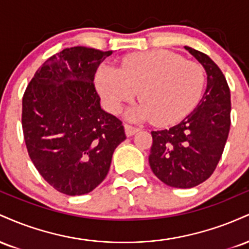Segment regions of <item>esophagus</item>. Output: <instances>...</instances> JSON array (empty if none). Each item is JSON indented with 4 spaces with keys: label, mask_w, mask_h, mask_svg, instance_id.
Masks as SVG:
<instances>
[{
    "label": "esophagus",
    "mask_w": 249,
    "mask_h": 249,
    "mask_svg": "<svg viewBox=\"0 0 249 249\" xmlns=\"http://www.w3.org/2000/svg\"><path fill=\"white\" fill-rule=\"evenodd\" d=\"M124 128H125V133H126L127 137H132L133 134H136L139 131L138 127L131 126V125H128V124H125Z\"/></svg>",
    "instance_id": "1"
}]
</instances>
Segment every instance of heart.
Wrapping results in <instances>:
<instances>
[{
	"label": "heart",
	"mask_w": 249,
	"mask_h": 249,
	"mask_svg": "<svg viewBox=\"0 0 249 249\" xmlns=\"http://www.w3.org/2000/svg\"><path fill=\"white\" fill-rule=\"evenodd\" d=\"M96 88L105 107L118 113L139 90L141 103L127 112L131 121H148L159 126L185 118L201 97L204 69L168 50L132 53L121 67L102 65L96 73Z\"/></svg>",
	"instance_id": "heart-1"
}]
</instances>
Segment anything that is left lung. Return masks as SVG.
Masks as SVG:
<instances>
[{
	"label": "left lung",
	"mask_w": 249,
	"mask_h": 249,
	"mask_svg": "<svg viewBox=\"0 0 249 249\" xmlns=\"http://www.w3.org/2000/svg\"><path fill=\"white\" fill-rule=\"evenodd\" d=\"M207 73V87L186 118L168 130L152 131L148 162L164 184L191 188L212 176L231 127V91L224 73L204 53L185 47Z\"/></svg>",
	"instance_id": "1"
}]
</instances>
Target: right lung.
I'll list each match as a JSON object with an SVG mask.
<instances>
[{"label": "right lung", "mask_w": 249, "mask_h": 249, "mask_svg": "<svg viewBox=\"0 0 249 249\" xmlns=\"http://www.w3.org/2000/svg\"><path fill=\"white\" fill-rule=\"evenodd\" d=\"M112 51L67 48L36 71L22 99V127L31 161L58 192L82 196L105 179L122 122L101 107L93 79Z\"/></svg>", "instance_id": "1"}]
</instances>
